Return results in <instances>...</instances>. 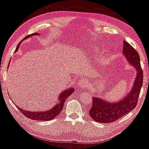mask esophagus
Instances as JSON below:
<instances>
[{
    "label": "esophagus",
    "instance_id": "obj_1",
    "mask_svg": "<svg viewBox=\"0 0 149 149\" xmlns=\"http://www.w3.org/2000/svg\"><path fill=\"white\" fill-rule=\"evenodd\" d=\"M78 86H79V88H80V90H83V89L86 86V81L84 80H81L80 82H78Z\"/></svg>",
    "mask_w": 149,
    "mask_h": 149
}]
</instances>
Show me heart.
<instances>
[{
	"label": "heart",
	"mask_w": 149,
	"mask_h": 149,
	"mask_svg": "<svg viewBox=\"0 0 149 149\" xmlns=\"http://www.w3.org/2000/svg\"><path fill=\"white\" fill-rule=\"evenodd\" d=\"M95 53H97H97H98V51H95Z\"/></svg>",
	"instance_id": "1"
}]
</instances>
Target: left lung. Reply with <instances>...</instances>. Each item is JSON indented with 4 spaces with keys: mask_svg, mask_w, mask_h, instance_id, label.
<instances>
[{
    "mask_svg": "<svg viewBox=\"0 0 149 149\" xmlns=\"http://www.w3.org/2000/svg\"><path fill=\"white\" fill-rule=\"evenodd\" d=\"M123 54L128 62L137 71V76L130 93L122 100L110 103L104 99L93 97V105L89 115L95 121L109 123L116 121L130 111L134 110L138 104V97L143 83V71L140 66V56L138 52L125 41H123Z\"/></svg>",
    "mask_w": 149,
    "mask_h": 149,
    "instance_id": "left-lung-1",
    "label": "left lung"
}]
</instances>
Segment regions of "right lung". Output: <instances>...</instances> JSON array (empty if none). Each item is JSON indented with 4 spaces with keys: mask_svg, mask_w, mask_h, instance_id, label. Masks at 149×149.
<instances>
[{
    "mask_svg": "<svg viewBox=\"0 0 149 149\" xmlns=\"http://www.w3.org/2000/svg\"><path fill=\"white\" fill-rule=\"evenodd\" d=\"M38 35V33H33L32 35H29V36L26 37L25 39L28 38V37L33 36V35ZM19 45V43L17 45V48L15 49V51L17 50L18 47ZM74 92V89L73 87H70L68 88L66 90L63 91L61 93V95L58 97V100L59 103L58 104H56V106H54V108L50 109L49 110L45 111V112H31V111H27L24 110L22 108H19V110L25 116H26L27 118H30V119L35 120H49L54 118L57 115L59 114V113L61 112V111L63 110V106H64L65 102L66 100V99L71 95L72 93Z\"/></svg>",
    "mask_w": 149,
    "mask_h": 149,
    "instance_id": "add662e5",
    "label": "right lung"
}]
</instances>
